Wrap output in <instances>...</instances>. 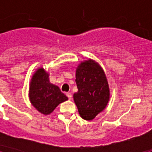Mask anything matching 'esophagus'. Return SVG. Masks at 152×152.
<instances>
[{
    "label": "esophagus",
    "mask_w": 152,
    "mask_h": 152,
    "mask_svg": "<svg viewBox=\"0 0 152 152\" xmlns=\"http://www.w3.org/2000/svg\"><path fill=\"white\" fill-rule=\"evenodd\" d=\"M66 95H67V96H68V99H69V100H72V94H71V93H66Z\"/></svg>",
    "instance_id": "obj_1"
}]
</instances>
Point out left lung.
I'll use <instances>...</instances> for the list:
<instances>
[{
  "instance_id": "left-lung-1",
  "label": "left lung",
  "mask_w": 152,
  "mask_h": 152,
  "mask_svg": "<svg viewBox=\"0 0 152 152\" xmlns=\"http://www.w3.org/2000/svg\"><path fill=\"white\" fill-rule=\"evenodd\" d=\"M77 92L73 95L80 117L93 120L106 108L110 98L108 80L100 64L89 58L76 68Z\"/></svg>"
}]
</instances>
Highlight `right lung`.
<instances>
[{
  "instance_id": "add662e5",
  "label": "right lung",
  "mask_w": 152,
  "mask_h": 152,
  "mask_svg": "<svg viewBox=\"0 0 152 152\" xmlns=\"http://www.w3.org/2000/svg\"><path fill=\"white\" fill-rule=\"evenodd\" d=\"M31 104L45 116L49 115L61 103L68 100L57 85L49 81V74L42 67L36 70L29 87Z\"/></svg>"
}]
</instances>
